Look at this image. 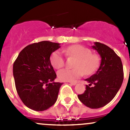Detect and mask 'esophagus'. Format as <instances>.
Listing matches in <instances>:
<instances>
[{
  "mask_svg": "<svg viewBox=\"0 0 130 130\" xmlns=\"http://www.w3.org/2000/svg\"><path fill=\"white\" fill-rule=\"evenodd\" d=\"M69 83L70 84L73 85V86H74V85H76L77 84V82L76 81H73V82H69Z\"/></svg>",
  "mask_w": 130,
  "mask_h": 130,
  "instance_id": "1",
  "label": "esophagus"
}]
</instances>
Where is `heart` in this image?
<instances>
[{
    "label": "heart",
    "mask_w": 130,
    "mask_h": 130,
    "mask_svg": "<svg viewBox=\"0 0 130 130\" xmlns=\"http://www.w3.org/2000/svg\"><path fill=\"white\" fill-rule=\"evenodd\" d=\"M68 57L75 58L74 68H63L57 72L58 78L62 81H73L83 76L93 74L100 65V57L95 54H92L87 47L81 45L69 46L62 50ZM51 63L56 69H59L64 65V58L60 51L57 50L52 53L50 57Z\"/></svg>",
    "instance_id": "heart-1"
}]
</instances>
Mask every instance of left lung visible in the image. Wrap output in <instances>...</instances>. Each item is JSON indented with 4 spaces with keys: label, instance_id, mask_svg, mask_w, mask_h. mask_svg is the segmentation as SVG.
Returning <instances> with one entry per match:
<instances>
[{
    "label": "left lung",
    "instance_id": "obj_1",
    "mask_svg": "<svg viewBox=\"0 0 130 130\" xmlns=\"http://www.w3.org/2000/svg\"><path fill=\"white\" fill-rule=\"evenodd\" d=\"M101 57V63L96 72L85 80L84 93L78 95L79 100L91 109L102 108L115 97L123 80L122 60L116 53L102 43L95 42L92 46ZM94 84L93 87L90 86Z\"/></svg>",
    "mask_w": 130,
    "mask_h": 130
}]
</instances>
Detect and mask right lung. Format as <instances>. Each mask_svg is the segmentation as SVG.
Masks as SVG:
<instances>
[{
    "label": "right lung",
    "mask_w": 130,
    "mask_h": 130,
    "mask_svg": "<svg viewBox=\"0 0 130 130\" xmlns=\"http://www.w3.org/2000/svg\"><path fill=\"white\" fill-rule=\"evenodd\" d=\"M60 44L43 41L27 46L19 54L13 67L19 98L27 108L36 111L54 104L63 83L54 82L57 75L50 56Z\"/></svg>",
    "instance_id": "right-lung-1"
}]
</instances>
